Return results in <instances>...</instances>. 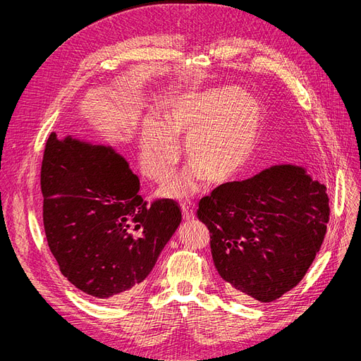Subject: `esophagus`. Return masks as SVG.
<instances>
[{
  "label": "esophagus",
  "mask_w": 361,
  "mask_h": 361,
  "mask_svg": "<svg viewBox=\"0 0 361 361\" xmlns=\"http://www.w3.org/2000/svg\"><path fill=\"white\" fill-rule=\"evenodd\" d=\"M181 212L185 221H193L195 219V207L190 202H183L181 203Z\"/></svg>",
  "instance_id": "1"
}]
</instances>
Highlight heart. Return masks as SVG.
Instances as JSON below:
<instances>
[{"label": "heart", "instance_id": "obj_1", "mask_svg": "<svg viewBox=\"0 0 361 361\" xmlns=\"http://www.w3.org/2000/svg\"><path fill=\"white\" fill-rule=\"evenodd\" d=\"M262 126L260 104L237 87L188 92L171 99L162 121L146 117L140 131V165L155 181L166 180L180 158L184 139L193 166L164 187V195L187 197L203 177L221 185L231 181L250 159Z\"/></svg>", "mask_w": 361, "mask_h": 361}]
</instances>
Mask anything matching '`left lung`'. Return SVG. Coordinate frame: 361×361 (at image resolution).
Masks as SVG:
<instances>
[{"instance_id":"8db88e82","label":"left lung","mask_w":361,"mask_h":361,"mask_svg":"<svg viewBox=\"0 0 361 361\" xmlns=\"http://www.w3.org/2000/svg\"><path fill=\"white\" fill-rule=\"evenodd\" d=\"M325 190L305 166L278 164L199 202L215 268L234 298L269 302L302 279L326 233Z\"/></svg>"}]
</instances>
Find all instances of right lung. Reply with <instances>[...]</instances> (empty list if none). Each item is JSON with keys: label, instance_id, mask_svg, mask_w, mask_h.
I'll list each match as a JSON object with an SVG mask.
<instances>
[{"label": "right lung", "instance_id": "1", "mask_svg": "<svg viewBox=\"0 0 361 361\" xmlns=\"http://www.w3.org/2000/svg\"><path fill=\"white\" fill-rule=\"evenodd\" d=\"M44 228L63 275L85 294H136L181 224L173 200L146 206L140 181L109 145L55 133L41 171Z\"/></svg>", "mask_w": 361, "mask_h": 361}]
</instances>
